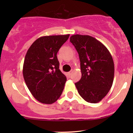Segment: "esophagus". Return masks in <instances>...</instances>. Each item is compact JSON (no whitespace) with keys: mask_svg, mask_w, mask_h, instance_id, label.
Listing matches in <instances>:
<instances>
[{"mask_svg":"<svg viewBox=\"0 0 133 133\" xmlns=\"http://www.w3.org/2000/svg\"><path fill=\"white\" fill-rule=\"evenodd\" d=\"M72 71H70V72H69L68 73V76H71V75H72Z\"/></svg>","mask_w":133,"mask_h":133,"instance_id":"obj_1","label":"esophagus"}]
</instances>
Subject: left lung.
<instances>
[{"label":"left lung","instance_id":"1","mask_svg":"<svg viewBox=\"0 0 133 133\" xmlns=\"http://www.w3.org/2000/svg\"><path fill=\"white\" fill-rule=\"evenodd\" d=\"M70 41L80 59L82 77L75 83L79 95L88 103H99L107 95L113 82L112 56L103 44L90 36L72 35Z\"/></svg>","mask_w":133,"mask_h":133}]
</instances>
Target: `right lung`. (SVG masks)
I'll return each mask as SVG.
<instances>
[{"label":"right lung","instance_id":"1","mask_svg":"<svg viewBox=\"0 0 133 133\" xmlns=\"http://www.w3.org/2000/svg\"><path fill=\"white\" fill-rule=\"evenodd\" d=\"M69 34L42 36L27 51L23 76L32 96L41 103L51 104L61 95L66 77L59 70L57 53Z\"/></svg>","mask_w":133,"mask_h":133}]
</instances>
